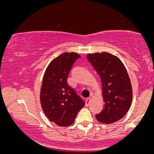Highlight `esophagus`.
<instances>
[{
	"instance_id": "1",
	"label": "esophagus",
	"mask_w": 154,
	"mask_h": 154,
	"mask_svg": "<svg viewBox=\"0 0 154 154\" xmlns=\"http://www.w3.org/2000/svg\"><path fill=\"white\" fill-rule=\"evenodd\" d=\"M91 98H86V100H85V106H88L90 105V103H91Z\"/></svg>"
}]
</instances>
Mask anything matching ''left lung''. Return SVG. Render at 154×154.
Instances as JSON below:
<instances>
[{
	"label": "left lung",
	"instance_id": "left-lung-1",
	"mask_svg": "<svg viewBox=\"0 0 154 154\" xmlns=\"http://www.w3.org/2000/svg\"><path fill=\"white\" fill-rule=\"evenodd\" d=\"M102 82L103 109L95 117L101 123L111 124L127 114L132 99V89L128 72L119 58L109 53L88 54Z\"/></svg>",
	"mask_w": 154,
	"mask_h": 154
}]
</instances>
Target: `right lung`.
<instances>
[{
	"label": "right lung",
	"mask_w": 154,
	"mask_h": 154,
	"mask_svg": "<svg viewBox=\"0 0 154 154\" xmlns=\"http://www.w3.org/2000/svg\"><path fill=\"white\" fill-rule=\"evenodd\" d=\"M80 57L76 53H63L47 67L40 90V103L45 114L59 126L75 121L85 102L67 83L74 63Z\"/></svg>",
	"instance_id": "obj_1"
}]
</instances>
